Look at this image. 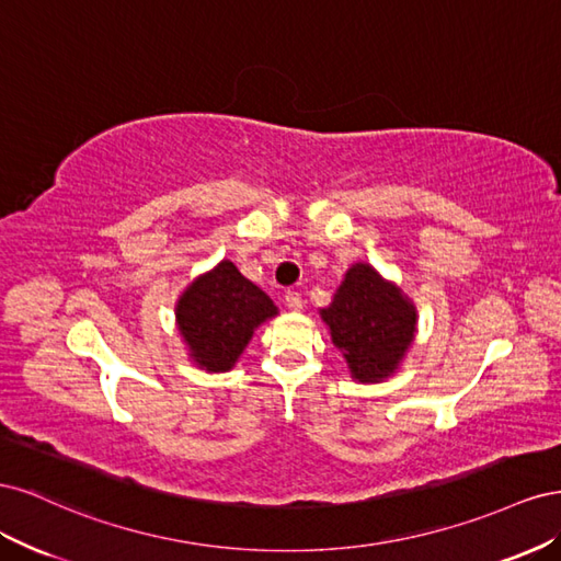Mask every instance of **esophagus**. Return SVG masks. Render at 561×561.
<instances>
[{"mask_svg": "<svg viewBox=\"0 0 561 561\" xmlns=\"http://www.w3.org/2000/svg\"><path fill=\"white\" fill-rule=\"evenodd\" d=\"M285 304H287V309L301 311V307H304V299H301V295H299L297 290H287V293H285Z\"/></svg>", "mask_w": 561, "mask_h": 561, "instance_id": "obj_1", "label": "esophagus"}]
</instances>
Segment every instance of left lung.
I'll return each instance as SVG.
<instances>
[{"label": "left lung", "instance_id": "left-lung-1", "mask_svg": "<svg viewBox=\"0 0 561 561\" xmlns=\"http://www.w3.org/2000/svg\"><path fill=\"white\" fill-rule=\"evenodd\" d=\"M322 320L330 325L332 344L344 353L351 375L360 381L386 379L412 344L416 311L396 285L375 268L355 264Z\"/></svg>", "mask_w": 561, "mask_h": 561}]
</instances>
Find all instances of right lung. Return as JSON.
<instances>
[{"label": "right lung", "instance_id": "right-lung-1", "mask_svg": "<svg viewBox=\"0 0 561 561\" xmlns=\"http://www.w3.org/2000/svg\"><path fill=\"white\" fill-rule=\"evenodd\" d=\"M276 307L231 262L194 280L178 301V325L194 360L210 371H225L239 360L254 328Z\"/></svg>", "mask_w": 561, "mask_h": 561}]
</instances>
